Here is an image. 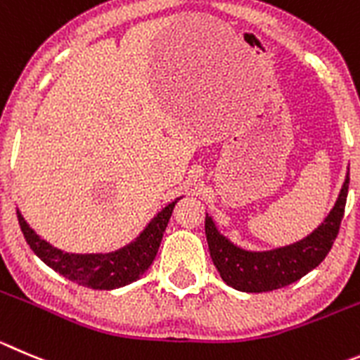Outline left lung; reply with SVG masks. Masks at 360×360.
Returning a JSON list of instances; mask_svg holds the SVG:
<instances>
[{
    "label": "left lung",
    "mask_w": 360,
    "mask_h": 360,
    "mask_svg": "<svg viewBox=\"0 0 360 360\" xmlns=\"http://www.w3.org/2000/svg\"><path fill=\"white\" fill-rule=\"evenodd\" d=\"M350 174L342 183L339 197L318 229L293 245L266 252H250L231 243L218 233L213 218L206 214V238L211 259L221 281L245 293H263L293 284L318 266L338 238L347 206Z\"/></svg>",
    "instance_id": "left-lung-1"
}]
</instances>
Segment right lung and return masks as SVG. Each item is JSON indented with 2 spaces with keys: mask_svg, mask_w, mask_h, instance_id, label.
<instances>
[{
  "mask_svg": "<svg viewBox=\"0 0 360 360\" xmlns=\"http://www.w3.org/2000/svg\"><path fill=\"white\" fill-rule=\"evenodd\" d=\"M177 200L179 199L161 210L133 243L126 245L120 250L110 252V254H69V252H62L60 248L49 245L48 241H44L26 224L19 211L18 220L22 234H25L26 243L49 268H53L60 275L76 282L79 286L92 288V290H115V288L131 284L149 270L154 257H156L161 238H163Z\"/></svg>",
  "mask_w": 360,
  "mask_h": 360,
  "instance_id": "right-lung-1",
  "label": "right lung"
}]
</instances>
